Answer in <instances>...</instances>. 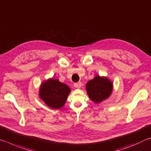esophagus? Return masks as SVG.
<instances>
[{"instance_id":"34e87169","label":"esophagus","mask_w":151,"mask_h":151,"mask_svg":"<svg viewBox=\"0 0 151 151\" xmlns=\"http://www.w3.org/2000/svg\"><path fill=\"white\" fill-rule=\"evenodd\" d=\"M81 82H78V83H74V87L77 89H80L81 88Z\"/></svg>"}]
</instances>
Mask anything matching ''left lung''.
Segmentation results:
<instances>
[{"label": "left lung", "instance_id": "left-lung-1", "mask_svg": "<svg viewBox=\"0 0 151 151\" xmlns=\"http://www.w3.org/2000/svg\"><path fill=\"white\" fill-rule=\"evenodd\" d=\"M86 88L89 99L96 104H99L111 96L113 83L107 78L97 75L86 83Z\"/></svg>", "mask_w": 151, "mask_h": 151}]
</instances>
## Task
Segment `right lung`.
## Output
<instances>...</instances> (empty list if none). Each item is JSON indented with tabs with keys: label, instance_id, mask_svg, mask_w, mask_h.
Masks as SVG:
<instances>
[{
	"label": "right lung",
	"instance_id": "right-lung-1",
	"mask_svg": "<svg viewBox=\"0 0 151 151\" xmlns=\"http://www.w3.org/2000/svg\"><path fill=\"white\" fill-rule=\"evenodd\" d=\"M70 91V88L66 84L52 78L42 83L39 96L47 106L58 109L64 105Z\"/></svg>",
	"mask_w": 151,
	"mask_h": 151
}]
</instances>
